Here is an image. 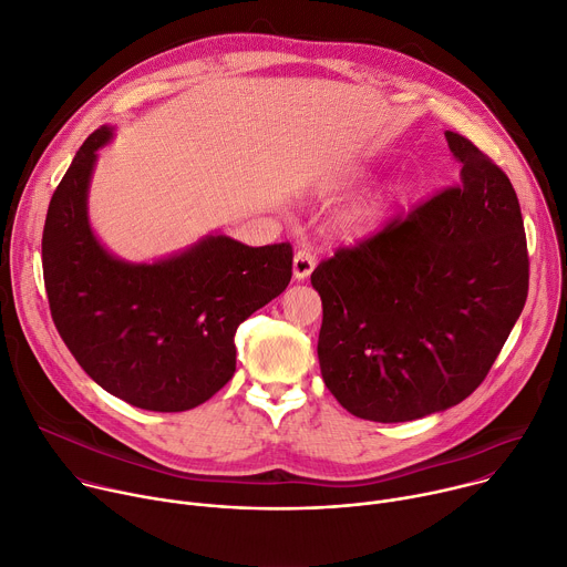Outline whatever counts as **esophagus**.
I'll return each instance as SVG.
<instances>
[{"mask_svg": "<svg viewBox=\"0 0 567 567\" xmlns=\"http://www.w3.org/2000/svg\"><path fill=\"white\" fill-rule=\"evenodd\" d=\"M317 267V257L310 248H298L293 255V278L305 280Z\"/></svg>", "mask_w": 567, "mask_h": 567, "instance_id": "34e87169", "label": "esophagus"}]
</instances>
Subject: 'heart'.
<instances>
[{
  "mask_svg": "<svg viewBox=\"0 0 567 567\" xmlns=\"http://www.w3.org/2000/svg\"><path fill=\"white\" fill-rule=\"evenodd\" d=\"M382 217V203L380 200H369L362 205H354L343 217H341V226L350 233H369L378 226Z\"/></svg>",
  "mask_w": 567,
  "mask_h": 567,
  "instance_id": "obj_1",
  "label": "heart"
}]
</instances>
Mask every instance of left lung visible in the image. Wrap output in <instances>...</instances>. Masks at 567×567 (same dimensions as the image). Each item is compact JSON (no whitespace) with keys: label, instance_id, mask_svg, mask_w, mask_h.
<instances>
[{"label":"left lung","instance_id":"1","mask_svg":"<svg viewBox=\"0 0 567 567\" xmlns=\"http://www.w3.org/2000/svg\"><path fill=\"white\" fill-rule=\"evenodd\" d=\"M445 137L461 181L312 271L321 375L357 419L404 423L466 400L527 300L516 189L468 137Z\"/></svg>","mask_w":567,"mask_h":567}]
</instances>
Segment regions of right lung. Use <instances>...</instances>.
Here are the masks:
<instances>
[{
	"instance_id": "add662e5",
	"label": "right lung",
	"mask_w": 567,
	"mask_h": 567,
	"mask_svg": "<svg viewBox=\"0 0 567 567\" xmlns=\"http://www.w3.org/2000/svg\"><path fill=\"white\" fill-rule=\"evenodd\" d=\"M111 131H94L51 196L42 274L54 326L79 367L148 411H187L235 373V332L291 280L289 241L217 235L156 265H126L94 239L85 194Z\"/></svg>"
}]
</instances>
